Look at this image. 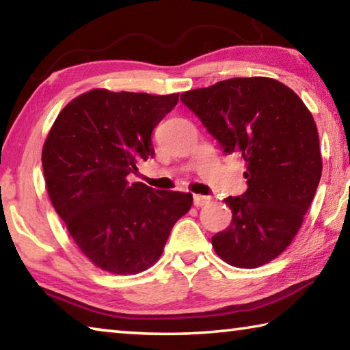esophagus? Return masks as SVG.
Returning a JSON list of instances; mask_svg holds the SVG:
<instances>
[{
	"label": "esophagus",
	"mask_w": 350,
	"mask_h": 350,
	"mask_svg": "<svg viewBox=\"0 0 350 350\" xmlns=\"http://www.w3.org/2000/svg\"><path fill=\"white\" fill-rule=\"evenodd\" d=\"M193 202L196 206H204L210 202L208 196H202V194H194L193 196Z\"/></svg>",
	"instance_id": "esophagus-1"
}]
</instances>
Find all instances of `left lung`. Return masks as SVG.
Wrapping results in <instances>:
<instances>
[{"label": "left lung", "instance_id": "1", "mask_svg": "<svg viewBox=\"0 0 350 350\" xmlns=\"http://www.w3.org/2000/svg\"><path fill=\"white\" fill-rule=\"evenodd\" d=\"M225 154L245 161L247 191L211 238L225 262L254 269L288 247L315 196L323 162L315 120L296 94L265 77L230 79L180 96Z\"/></svg>", "mask_w": 350, "mask_h": 350}]
</instances>
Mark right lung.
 I'll return each mask as SVG.
<instances>
[{
  "label": "right lung",
  "mask_w": 350,
  "mask_h": 350,
  "mask_svg": "<svg viewBox=\"0 0 350 350\" xmlns=\"http://www.w3.org/2000/svg\"><path fill=\"white\" fill-rule=\"evenodd\" d=\"M177 100L92 90L64 106L47 134L41 162L51 202L80 250L109 273L151 267L191 208V193L128 180L154 156L152 129Z\"/></svg>",
  "instance_id": "obj_1"
}]
</instances>
